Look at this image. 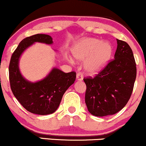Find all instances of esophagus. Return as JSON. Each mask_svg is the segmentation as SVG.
Segmentation results:
<instances>
[{
    "instance_id": "34e87169",
    "label": "esophagus",
    "mask_w": 146,
    "mask_h": 146,
    "mask_svg": "<svg viewBox=\"0 0 146 146\" xmlns=\"http://www.w3.org/2000/svg\"><path fill=\"white\" fill-rule=\"evenodd\" d=\"M83 79V76L81 73L78 72L76 74V80L77 81H82Z\"/></svg>"
}]
</instances>
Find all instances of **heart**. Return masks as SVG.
Wrapping results in <instances>:
<instances>
[{"label":"heart","mask_w":146,"mask_h":146,"mask_svg":"<svg viewBox=\"0 0 146 146\" xmlns=\"http://www.w3.org/2000/svg\"><path fill=\"white\" fill-rule=\"evenodd\" d=\"M113 47L109 42L94 38H86L74 44L72 53L74 58L84 61V69L90 74H96L102 71L112 59ZM70 61L74 63L70 58Z\"/></svg>","instance_id":"heart-1"}]
</instances>
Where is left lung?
<instances>
[{
  "label": "left lung",
  "instance_id": "8db88e82",
  "mask_svg": "<svg viewBox=\"0 0 146 146\" xmlns=\"http://www.w3.org/2000/svg\"><path fill=\"white\" fill-rule=\"evenodd\" d=\"M114 59L94 78H84L87 89L85 101L88 111L96 117L116 114L130 99L137 68L128 44L118 40Z\"/></svg>",
  "mask_w": 146,
  "mask_h": 146
}]
</instances>
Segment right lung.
Returning a JSON list of instances; mask_svg holds the SVG:
<instances>
[{"instance_id":"right-lung-1","label":"right lung","mask_w":146,"mask_h":146,"mask_svg":"<svg viewBox=\"0 0 146 146\" xmlns=\"http://www.w3.org/2000/svg\"><path fill=\"white\" fill-rule=\"evenodd\" d=\"M35 42L52 45L53 40L47 34H37L25 38L19 43L9 63L10 87L14 96L24 108L33 114L47 115L58 108L65 91L74 83L76 72L65 73L53 68L40 81L32 82L26 79L19 69V60L23 53Z\"/></svg>"}]
</instances>
